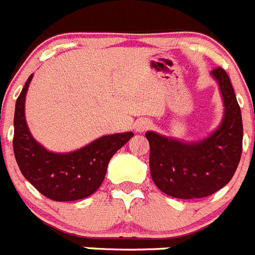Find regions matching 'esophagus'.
I'll list each match as a JSON object with an SVG mask.
<instances>
[{"instance_id": "1", "label": "esophagus", "mask_w": 255, "mask_h": 255, "mask_svg": "<svg viewBox=\"0 0 255 255\" xmlns=\"http://www.w3.org/2000/svg\"><path fill=\"white\" fill-rule=\"evenodd\" d=\"M151 127V123L146 119H138L136 123H134V129L136 132H144V130H147L148 128Z\"/></svg>"}]
</instances>
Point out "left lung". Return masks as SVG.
Instances as JSON below:
<instances>
[{"label":"left lung","mask_w":255,"mask_h":255,"mask_svg":"<svg viewBox=\"0 0 255 255\" xmlns=\"http://www.w3.org/2000/svg\"><path fill=\"white\" fill-rule=\"evenodd\" d=\"M224 102V116L216 129L198 141H182L146 132L150 142V171L156 187L180 199L203 198L228 184L243 151V121L228 73L211 71Z\"/></svg>","instance_id":"8db88e82"}]
</instances>
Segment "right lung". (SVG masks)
<instances>
[{"mask_svg": "<svg viewBox=\"0 0 255 255\" xmlns=\"http://www.w3.org/2000/svg\"><path fill=\"white\" fill-rule=\"evenodd\" d=\"M33 75L16 100L13 117V153L22 175L43 196L70 202L91 196L102 185L112 156L133 137L114 133L94 139L70 152H53L39 143L25 119V99Z\"/></svg>", "mask_w": 255, "mask_h": 255, "instance_id": "obj_1", "label": "right lung"}]
</instances>
